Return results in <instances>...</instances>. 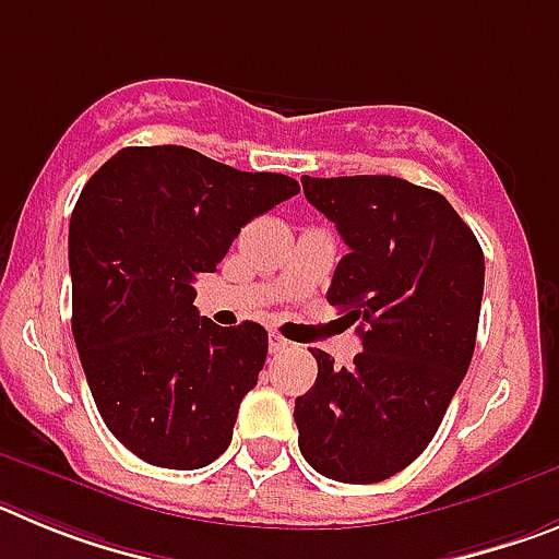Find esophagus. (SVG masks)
I'll use <instances>...</instances> for the list:
<instances>
[{"label": "esophagus", "mask_w": 559, "mask_h": 559, "mask_svg": "<svg viewBox=\"0 0 559 559\" xmlns=\"http://www.w3.org/2000/svg\"><path fill=\"white\" fill-rule=\"evenodd\" d=\"M269 347H271V353H285V349H288L290 347V341H285L283 338V335H271V338H269Z\"/></svg>", "instance_id": "1"}]
</instances>
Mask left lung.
Returning <instances> with one entry per match:
<instances>
[{
  "label": "left lung",
  "instance_id": "1",
  "mask_svg": "<svg viewBox=\"0 0 559 559\" xmlns=\"http://www.w3.org/2000/svg\"><path fill=\"white\" fill-rule=\"evenodd\" d=\"M305 199L347 243L328 302L358 322L364 353L296 397L299 451L344 484L394 476L426 451L476 349L484 254L445 195L397 176H302Z\"/></svg>",
  "mask_w": 559,
  "mask_h": 559
}]
</instances>
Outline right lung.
<instances>
[{"mask_svg":"<svg viewBox=\"0 0 559 559\" xmlns=\"http://www.w3.org/2000/svg\"><path fill=\"white\" fill-rule=\"evenodd\" d=\"M296 192L283 173L181 145L122 147L83 187L69 221L72 333L103 423L142 462L195 471L229 448L269 333L199 316L192 283Z\"/></svg>","mask_w":559,"mask_h":559,"instance_id":"right-lung-1","label":"right lung"}]
</instances>
